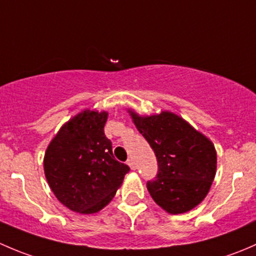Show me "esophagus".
<instances>
[{
	"mask_svg": "<svg viewBox=\"0 0 256 256\" xmlns=\"http://www.w3.org/2000/svg\"><path fill=\"white\" fill-rule=\"evenodd\" d=\"M128 164L130 166L131 170H136V164H135V161L132 160V157H130V158L128 160Z\"/></svg>",
	"mask_w": 256,
	"mask_h": 256,
	"instance_id": "1",
	"label": "esophagus"
}]
</instances>
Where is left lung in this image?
<instances>
[{
    "label": "left lung",
    "instance_id": "8db88e82",
    "mask_svg": "<svg viewBox=\"0 0 256 256\" xmlns=\"http://www.w3.org/2000/svg\"><path fill=\"white\" fill-rule=\"evenodd\" d=\"M131 118L156 154L158 171L146 183L154 202L171 214L200 204L216 176L213 144L172 112L146 118L131 112Z\"/></svg>",
    "mask_w": 256,
    "mask_h": 256
}]
</instances>
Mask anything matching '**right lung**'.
Here are the masks:
<instances>
[{
  "mask_svg": "<svg viewBox=\"0 0 256 256\" xmlns=\"http://www.w3.org/2000/svg\"><path fill=\"white\" fill-rule=\"evenodd\" d=\"M106 120V112H80L59 130L46 152L49 187L59 202L76 213L104 208L130 171L114 157L112 141L104 134Z\"/></svg>",
  "mask_w": 256,
  "mask_h": 256,
  "instance_id": "obj_1",
  "label": "right lung"
}]
</instances>
